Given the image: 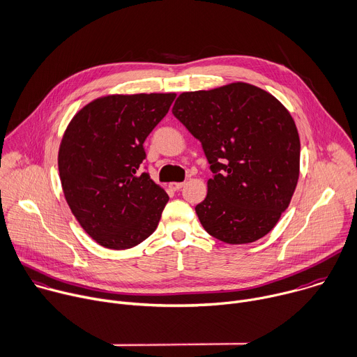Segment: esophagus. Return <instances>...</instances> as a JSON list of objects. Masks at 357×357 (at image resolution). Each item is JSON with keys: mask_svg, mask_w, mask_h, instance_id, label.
Here are the masks:
<instances>
[{"mask_svg": "<svg viewBox=\"0 0 357 357\" xmlns=\"http://www.w3.org/2000/svg\"><path fill=\"white\" fill-rule=\"evenodd\" d=\"M184 184H185V183H170V187H172L174 191H178V190H181V188L184 187Z\"/></svg>", "mask_w": 357, "mask_h": 357, "instance_id": "1", "label": "esophagus"}]
</instances>
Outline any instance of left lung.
Wrapping results in <instances>:
<instances>
[{
    "mask_svg": "<svg viewBox=\"0 0 357 357\" xmlns=\"http://www.w3.org/2000/svg\"><path fill=\"white\" fill-rule=\"evenodd\" d=\"M173 115L211 165L206 197L195 206L204 229L231 245L267 235L300 176V136L286 107L256 86L232 83L180 94Z\"/></svg>",
    "mask_w": 357,
    "mask_h": 357,
    "instance_id": "left-lung-1",
    "label": "left lung"
}]
</instances>
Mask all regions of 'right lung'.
Wrapping results in <instances>:
<instances>
[{
    "mask_svg": "<svg viewBox=\"0 0 357 357\" xmlns=\"http://www.w3.org/2000/svg\"><path fill=\"white\" fill-rule=\"evenodd\" d=\"M174 98L107 96L80 109L63 135L57 162L66 201L104 248H133L158 228L169 195L140 167L144 142Z\"/></svg>",
    "mask_w": 357,
    "mask_h": 357,
    "instance_id": "right-lung-1",
    "label": "right lung"
}]
</instances>
